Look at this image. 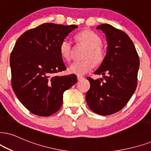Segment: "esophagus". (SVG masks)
<instances>
[{
	"instance_id": "esophagus-1",
	"label": "esophagus",
	"mask_w": 151,
	"mask_h": 151,
	"mask_svg": "<svg viewBox=\"0 0 151 151\" xmlns=\"http://www.w3.org/2000/svg\"><path fill=\"white\" fill-rule=\"evenodd\" d=\"M77 78H78V81H81L82 80H83L85 78H83V76H77Z\"/></svg>"
}]
</instances>
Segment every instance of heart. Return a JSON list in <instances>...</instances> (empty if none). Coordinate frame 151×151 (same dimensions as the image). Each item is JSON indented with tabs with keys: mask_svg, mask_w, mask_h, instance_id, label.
<instances>
[{
	"mask_svg": "<svg viewBox=\"0 0 151 151\" xmlns=\"http://www.w3.org/2000/svg\"><path fill=\"white\" fill-rule=\"evenodd\" d=\"M76 39L80 43L88 48L83 61L72 63L69 66L70 73L82 76L88 73L94 68V64L100 65L106 57L105 50L102 47V40L99 36L90 30H83L76 35ZM61 56L64 60L69 61L72 55V42L69 40H64L59 47Z\"/></svg>",
	"mask_w": 151,
	"mask_h": 151,
	"instance_id": "b5f03b06",
	"label": "heart"
}]
</instances>
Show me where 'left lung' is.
Listing matches in <instances>:
<instances>
[{"label": "left lung", "mask_w": 151, "mask_h": 151, "mask_svg": "<svg viewBox=\"0 0 151 151\" xmlns=\"http://www.w3.org/2000/svg\"><path fill=\"white\" fill-rule=\"evenodd\" d=\"M106 36L105 59L94 72L104 76L94 80L88 77L90 88L86 101L93 112L109 115L120 111L129 101L137 86L139 57L133 42L124 31L108 24L97 27Z\"/></svg>", "instance_id": "obj_1"}]
</instances>
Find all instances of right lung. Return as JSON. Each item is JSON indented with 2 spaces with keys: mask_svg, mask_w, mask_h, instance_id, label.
<instances>
[{
  "mask_svg": "<svg viewBox=\"0 0 151 151\" xmlns=\"http://www.w3.org/2000/svg\"><path fill=\"white\" fill-rule=\"evenodd\" d=\"M77 25L45 23L24 32L11 52V84L30 112L50 116L62 105L63 93L77 83L76 75L58 76L66 69L59 47Z\"/></svg>",
  "mask_w": 151,
  "mask_h": 151,
  "instance_id": "1",
  "label": "right lung"
}]
</instances>
